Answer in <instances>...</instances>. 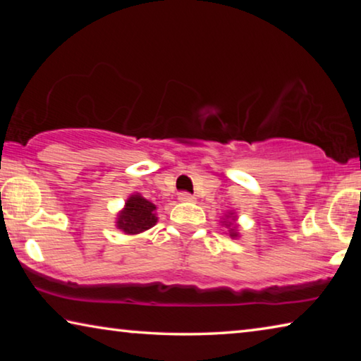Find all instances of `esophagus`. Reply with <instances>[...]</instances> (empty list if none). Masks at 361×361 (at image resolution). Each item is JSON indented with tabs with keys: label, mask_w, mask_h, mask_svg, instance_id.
Instances as JSON below:
<instances>
[{
	"label": "esophagus",
	"mask_w": 361,
	"mask_h": 361,
	"mask_svg": "<svg viewBox=\"0 0 361 361\" xmlns=\"http://www.w3.org/2000/svg\"><path fill=\"white\" fill-rule=\"evenodd\" d=\"M178 199L181 200V202H194V200H195L194 195L189 194V192H180Z\"/></svg>",
	"instance_id": "obj_1"
}]
</instances>
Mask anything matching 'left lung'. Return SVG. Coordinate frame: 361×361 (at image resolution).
Masks as SVG:
<instances>
[{
	"instance_id": "left-lung-1",
	"label": "left lung",
	"mask_w": 361,
	"mask_h": 361,
	"mask_svg": "<svg viewBox=\"0 0 361 361\" xmlns=\"http://www.w3.org/2000/svg\"><path fill=\"white\" fill-rule=\"evenodd\" d=\"M228 216L231 218V221L226 219L224 224L229 226V235L232 237V239H235V237H239V232H237V224H235V216H234V213H229Z\"/></svg>"
}]
</instances>
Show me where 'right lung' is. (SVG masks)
Returning <instances> with one entry per match:
<instances>
[{
	"instance_id": "obj_1",
	"label": "right lung",
	"mask_w": 361,
	"mask_h": 361,
	"mask_svg": "<svg viewBox=\"0 0 361 361\" xmlns=\"http://www.w3.org/2000/svg\"><path fill=\"white\" fill-rule=\"evenodd\" d=\"M157 223L156 205L148 199L142 197V194H132L126 200L124 209L118 213L116 228L124 231L126 234L135 235L140 232L151 229Z\"/></svg>"
}]
</instances>
